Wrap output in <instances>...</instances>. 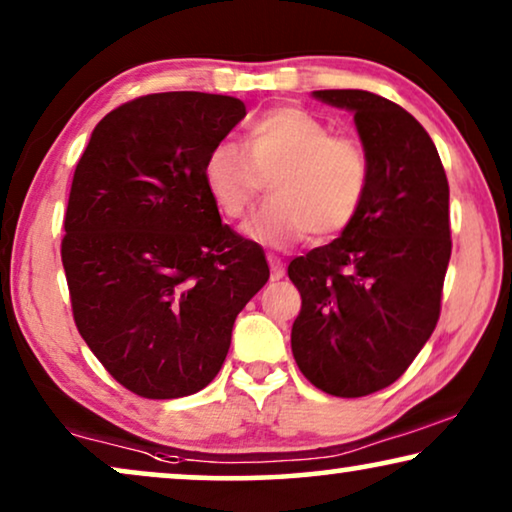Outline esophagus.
Returning <instances> with one entry per match:
<instances>
[{"mask_svg":"<svg viewBox=\"0 0 512 512\" xmlns=\"http://www.w3.org/2000/svg\"><path fill=\"white\" fill-rule=\"evenodd\" d=\"M268 263H270V270H272V279H279V277H284V263H282V258H279L277 254H268Z\"/></svg>","mask_w":512,"mask_h":512,"instance_id":"esophagus-1","label":"esophagus"}]
</instances>
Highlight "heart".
<instances>
[{"mask_svg":"<svg viewBox=\"0 0 512 512\" xmlns=\"http://www.w3.org/2000/svg\"><path fill=\"white\" fill-rule=\"evenodd\" d=\"M272 198L244 226L251 240L282 247L310 233L345 230L361 212L370 186L366 146L300 107H275L251 121L242 149L221 142L205 156L202 184L226 219L247 212L263 177Z\"/></svg>","mask_w":512,"mask_h":512,"instance_id":"b5f03b06","label":"heart"}]
</instances>
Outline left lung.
<instances>
[{"mask_svg": "<svg viewBox=\"0 0 512 512\" xmlns=\"http://www.w3.org/2000/svg\"><path fill=\"white\" fill-rule=\"evenodd\" d=\"M354 111L370 158L361 212L338 240L293 258L303 307L291 328L300 373L331 396L375 394L431 338L452 254L450 186L429 132L368 90H314Z\"/></svg>", "mask_w": 512, "mask_h": 512, "instance_id": "left-lung-1", "label": "left lung"}]
</instances>
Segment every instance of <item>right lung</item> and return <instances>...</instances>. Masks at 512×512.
I'll list each match as a JSON object with an SVG mask.
<instances>
[{"instance_id": "1", "label": "right lung", "mask_w": 512, "mask_h": 512, "mask_svg": "<svg viewBox=\"0 0 512 512\" xmlns=\"http://www.w3.org/2000/svg\"><path fill=\"white\" fill-rule=\"evenodd\" d=\"M244 116L228 95H144L109 111L76 163L60 249L74 324L142 398L205 389L270 277L202 184L205 156Z\"/></svg>"}]
</instances>
